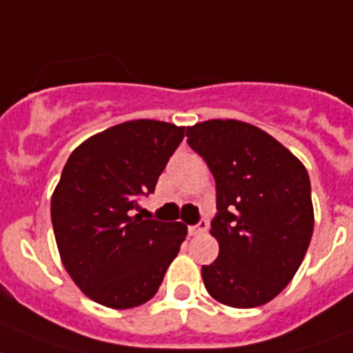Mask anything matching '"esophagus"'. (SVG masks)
<instances>
[{
  "mask_svg": "<svg viewBox=\"0 0 353 353\" xmlns=\"http://www.w3.org/2000/svg\"><path fill=\"white\" fill-rule=\"evenodd\" d=\"M208 227H209L208 220H200L196 225L189 227V232H191V234H202V232L208 231Z\"/></svg>",
  "mask_w": 353,
  "mask_h": 353,
  "instance_id": "1",
  "label": "esophagus"
}]
</instances>
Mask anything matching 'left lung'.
<instances>
[{"instance_id": "8db88e82", "label": "left lung", "mask_w": 353, "mask_h": 353, "mask_svg": "<svg viewBox=\"0 0 353 353\" xmlns=\"http://www.w3.org/2000/svg\"><path fill=\"white\" fill-rule=\"evenodd\" d=\"M188 144L216 182L211 234L220 254L202 278L216 301L260 307L294 278L314 231L305 165L260 128L214 119L188 128Z\"/></svg>"}]
</instances>
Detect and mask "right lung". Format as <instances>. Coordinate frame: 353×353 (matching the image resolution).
I'll return each mask as SVG.
<instances>
[{
	"instance_id": "add662e5",
	"label": "right lung",
	"mask_w": 353,
	"mask_h": 353,
	"mask_svg": "<svg viewBox=\"0 0 353 353\" xmlns=\"http://www.w3.org/2000/svg\"><path fill=\"white\" fill-rule=\"evenodd\" d=\"M183 131L150 119L122 122L75 148L61 173L50 205L61 260L104 307L150 301L185 240L183 223L133 212L139 198L155 191Z\"/></svg>"
}]
</instances>
